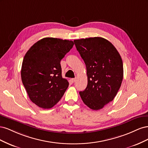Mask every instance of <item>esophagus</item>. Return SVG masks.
I'll list each match as a JSON object with an SVG mask.
<instances>
[{
	"label": "esophagus",
	"instance_id": "obj_1",
	"mask_svg": "<svg viewBox=\"0 0 148 148\" xmlns=\"http://www.w3.org/2000/svg\"><path fill=\"white\" fill-rule=\"evenodd\" d=\"M76 79H77V78H71V81L73 83H74L75 82H76Z\"/></svg>",
	"mask_w": 148,
	"mask_h": 148
}]
</instances>
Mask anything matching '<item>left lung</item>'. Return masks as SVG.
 <instances>
[{
    "mask_svg": "<svg viewBox=\"0 0 148 148\" xmlns=\"http://www.w3.org/2000/svg\"><path fill=\"white\" fill-rule=\"evenodd\" d=\"M86 66L88 84L79 92L89 108L97 110L112 101L123 77V62L119 52L108 40L101 37L74 40Z\"/></svg>",
    "mask_w": 148,
    "mask_h": 148,
    "instance_id": "8db88e82",
    "label": "left lung"
}]
</instances>
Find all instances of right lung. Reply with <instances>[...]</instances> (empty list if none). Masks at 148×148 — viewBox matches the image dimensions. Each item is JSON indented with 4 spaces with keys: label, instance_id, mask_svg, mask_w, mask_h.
<instances>
[{
    "label": "right lung",
    "instance_id": "add662e5",
    "mask_svg": "<svg viewBox=\"0 0 148 148\" xmlns=\"http://www.w3.org/2000/svg\"><path fill=\"white\" fill-rule=\"evenodd\" d=\"M72 41L45 38L34 44L22 62V83L31 101L51 109L64 96L69 82L62 77L60 61L73 47Z\"/></svg>",
    "mask_w": 148,
    "mask_h": 148
}]
</instances>
